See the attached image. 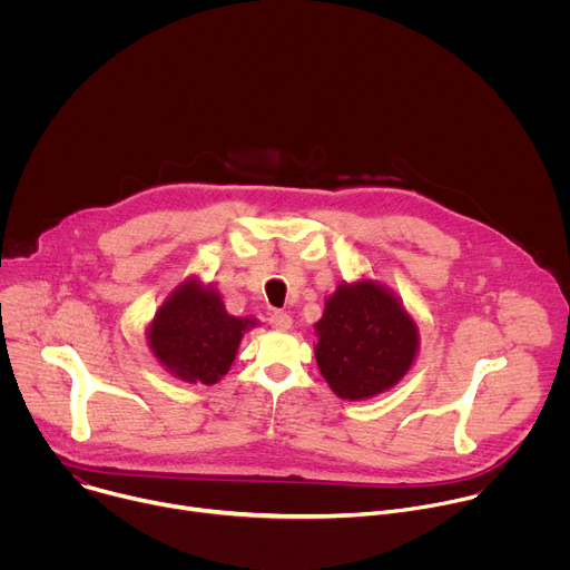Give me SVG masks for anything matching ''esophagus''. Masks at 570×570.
<instances>
[{
	"label": "esophagus",
	"mask_w": 570,
	"mask_h": 570,
	"mask_svg": "<svg viewBox=\"0 0 570 570\" xmlns=\"http://www.w3.org/2000/svg\"><path fill=\"white\" fill-rule=\"evenodd\" d=\"M271 327H275L279 332H288L293 327V317L284 311H275V313H271Z\"/></svg>",
	"instance_id": "34e87169"
}]
</instances>
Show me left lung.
I'll use <instances>...</instances> for the list:
<instances>
[{
  "mask_svg": "<svg viewBox=\"0 0 570 570\" xmlns=\"http://www.w3.org/2000/svg\"><path fill=\"white\" fill-rule=\"evenodd\" d=\"M317 370L347 401H365L394 387L420 352L417 320L372 277L341 282L313 324Z\"/></svg>",
  "mask_w": 570,
  "mask_h": 570,
  "instance_id": "obj_1",
  "label": "left lung"
}]
</instances>
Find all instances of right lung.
Segmentation results:
<instances>
[{"instance_id":"right-lung-1","label":"right lung","mask_w":570,"mask_h":570,"mask_svg":"<svg viewBox=\"0 0 570 570\" xmlns=\"http://www.w3.org/2000/svg\"><path fill=\"white\" fill-rule=\"evenodd\" d=\"M259 320L229 315L220 293L198 275L178 284L146 324L155 361L185 383H218L232 367L243 334Z\"/></svg>"}]
</instances>
